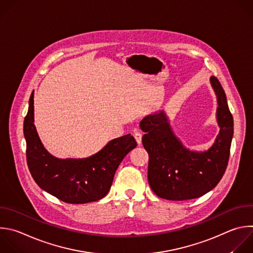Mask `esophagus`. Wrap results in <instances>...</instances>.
I'll return each mask as SVG.
<instances>
[{
  "mask_svg": "<svg viewBox=\"0 0 253 253\" xmlns=\"http://www.w3.org/2000/svg\"><path fill=\"white\" fill-rule=\"evenodd\" d=\"M134 137H135L137 143L140 145L141 142H142V133L140 131H135L134 132Z\"/></svg>",
  "mask_w": 253,
  "mask_h": 253,
  "instance_id": "esophagus-1",
  "label": "esophagus"
}]
</instances>
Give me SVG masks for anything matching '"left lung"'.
Here are the masks:
<instances>
[{
	"mask_svg": "<svg viewBox=\"0 0 253 253\" xmlns=\"http://www.w3.org/2000/svg\"><path fill=\"white\" fill-rule=\"evenodd\" d=\"M211 83L217 98L216 118L220 130L209 150L194 152L186 149L174 135L164 111L140 122V128L145 132L142 144L149 154V185L162 199L186 201L200 198L218 184L226 170L233 118L220 82L211 76Z\"/></svg>",
	"mask_w": 253,
	"mask_h": 253,
	"instance_id": "1",
	"label": "left lung"
}]
</instances>
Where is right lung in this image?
<instances>
[{
    "mask_svg": "<svg viewBox=\"0 0 253 253\" xmlns=\"http://www.w3.org/2000/svg\"><path fill=\"white\" fill-rule=\"evenodd\" d=\"M27 163L36 183L67 204L99 201L109 192L124 157L137 146L127 134L110 141L101 151L85 159H57L42 146L34 124V92L24 121Z\"/></svg>",
    "mask_w": 253,
    "mask_h": 253,
    "instance_id": "obj_1",
    "label": "right lung"
}]
</instances>
